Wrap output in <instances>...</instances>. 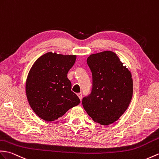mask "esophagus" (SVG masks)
<instances>
[{
    "label": "esophagus",
    "instance_id": "obj_1",
    "mask_svg": "<svg viewBox=\"0 0 159 159\" xmlns=\"http://www.w3.org/2000/svg\"><path fill=\"white\" fill-rule=\"evenodd\" d=\"M77 95H78V97L79 98V99H80V100L81 101L82 100V98H83V95H82V93H79L78 94H77Z\"/></svg>",
    "mask_w": 159,
    "mask_h": 159
}]
</instances>
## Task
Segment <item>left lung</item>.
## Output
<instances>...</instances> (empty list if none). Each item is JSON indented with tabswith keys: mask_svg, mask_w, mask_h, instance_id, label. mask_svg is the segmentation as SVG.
Masks as SVG:
<instances>
[{
	"mask_svg": "<svg viewBox=\"0 0 159 159\" xmlns=\"http://www.w3.org/2000/svg\"><path fill=\"white\" fill-rule=\"evenodd\" d=\"M87 63L92 73V89L83 99V108L95 123L110 125L119 119L130 104L131 74L110 51L91 55Z\"/></svg>",
	"mask_w": 159,
	"mask_h": 159,
	"instance_id": "1",
	"label": "left lung"
}]
</instances>
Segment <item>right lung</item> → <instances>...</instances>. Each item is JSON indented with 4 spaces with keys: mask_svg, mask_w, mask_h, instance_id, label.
<instances>
[{
    "mask_svg": "<svg viewBox=\"0 0 159 159\" xmlns=\"http://www.w3.org/2000/svg\"><path fill=\"white\" fill-rule=\"evenodd\" d=\"M76 58V55L49 52L33 64L27 77L25 91L30 106L40 119L53 121L80 104L67 77Z\"/></svg>",
    "mask_w": 159,
    "mask_h": 159,
    "instance_id": "right-lung-1",
    "label": "right lung"
}]
</instances>
